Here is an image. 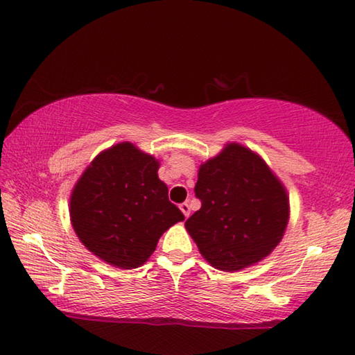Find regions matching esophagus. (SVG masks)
Listing matches in <instances>:
<instances>
[{
  "instance_id": "34e87169",
  "label": "esophagus",
  "mask_w": 355,
  "mask_h": 355,
  "mask_svg": "<svg viewBox=\"0 0 355 355\" xmlns=\"http://www.w3.org/2000/svg\"><path fill=\"white\" fill-rule=\"evenodd\" d=\"M180 209H182V213L184 214V218H188L189 213H191V208H189V205H188V202L182 203V205H180Z\"/></svg>"
}]
</instances>
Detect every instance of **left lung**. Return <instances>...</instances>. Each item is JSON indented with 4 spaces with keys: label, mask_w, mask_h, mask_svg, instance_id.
<instances>
[{
    "label": "left lung",
    "mask_w": 355,
    "mask_h": 355,
    "mask_svg": "<svg viewBox=\"0 0 355 355\" xmlns=\"http://www.w3.org/2000/svg\"><path fill=\"white\" fill-rule=\"evenodd\" d=\"M202 207L184 222L202 257L220 271H241L275 249L290 219L285 186L260 155L230 142L199 169Z\"/></svg>",
    "instance_id": "left-lung-1"
}]
</instances>
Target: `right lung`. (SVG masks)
<instances>
[{
    "label": "right lung",
    "mask_w": 355,
    "mask_h": 355,
    "mask_svg": "<svg viewBox=\"0 0 355 355\" xmlns=\"http://www.w3.org/2000/svg\"><path fill=\"white\" fill-rule=\"evenodd\" d=\"M159 161L131 142L100 152L70 196V220L80 241L101 260L135 269L183 213L158 178Z\"/></svg>",
    "instance_id": "obj_1"
}]
</instances>
